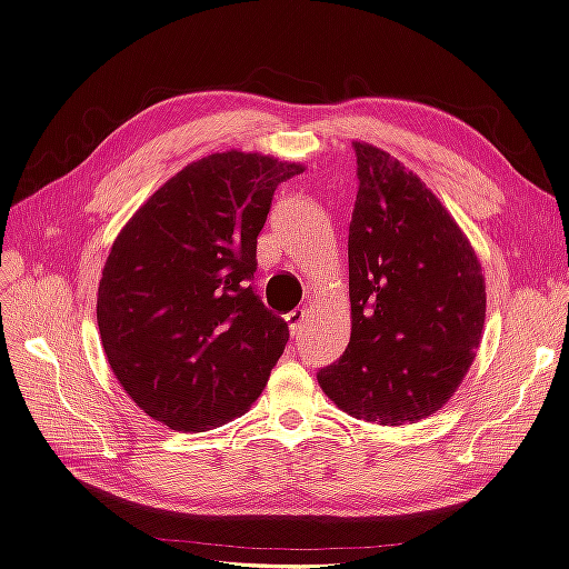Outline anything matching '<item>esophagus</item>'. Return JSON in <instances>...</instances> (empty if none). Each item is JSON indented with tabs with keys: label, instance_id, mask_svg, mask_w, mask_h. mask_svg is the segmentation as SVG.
Wrapping results in <instances>:
<instances>
[{
	"label": "esophagus",
	"instance_id": "1",
	"mask_svg": "<svg viewBox=\"0 0 569 569\" xmlns=\"http://www.w3.org/2000/svg\"><path fill=\"white\" fill-rule=\"evenodd\" d=\"M305 310H293L290 315H286V321H288V327H290V333L293 336H300L302 333V327H305Z\"/></svg>",
	"mask_w": 569,
	"mask_h": 569
}]
</instances>
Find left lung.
Instances as JSON below:
<instances>
[{
    "instance_id": "obj_1",
    "label": "left lung",
    "mask_w": 569,
    "mask_h": 569,
    "mask_svg": "<svg viewBox=\"0 0 569 569\" xmlns=\"http://www.w3.org/2000/svg\"><path fill=\"white\" fill-rule=\"evenodd\" d=\"M350 343L317 379L340 410L415 425L458 391L486 319L481 264L458 221L402 161L352 142Z\"/></svg>"
}]
</instances>
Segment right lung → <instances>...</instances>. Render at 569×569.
Returning a JSON list of instances; mask_svg holds the SVG:
<instances>
[{"mask_svg": "<svg viewBox=\"0 0 569 569\" xmlns=\"http://www.w3.org/2000/svg\"><path fill=\"white\" fill-rule=\"evenodd\" d=\"M302 164L214 152L150 194L113 240L97 327L113 377L144 415L207 431L250 410L288 343L252 288L273 190Z\"/></svg>", "mask_w": 569, "mask_h": 569, "instance_id": "add662e5", "label": "right lung"}]
</instances>
